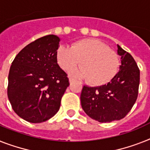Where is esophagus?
<instances>
[{
	"mask_svg": "<svg viewBox=\"0 0 150 150\" xmlns=\"http://www.w3.org/2000/svg\"><path fill=\"white\" fill-rule=\"evenodd\" d=\"M74 81H75V80H74L72 78H69V82H70V83H72Z\"/></svg>",
	"mask_w": 150,
	"mask_h": 150,
	"instance_id": "obj_1",
	"label": "esophagus"
}]
</instances>
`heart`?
<instances>
[{
  "label": "heart",
  "mask_w": 150,
  "mask_h": 150,
  "mask_svg": "<svg viewBox=\"0 0 150 150\" xmlns=\"http://www.w3.org/2000/svg\"><path fill=\"white\" fill-rule=\"evenodd\" d=\"M59 66L68 71L81 62V69L73 70L71 74L87 79L94 86L109 83L119 69V55L105 44L96 39H84L72 44L71 47L62 45L57 52Z\"/></svg>",
  "instance_id": "1"
}]
</instances>
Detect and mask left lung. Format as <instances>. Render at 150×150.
Masks as SVG:
<instances>
[{
    "instance_id": "8db88e82",
    "label": "left lung",
    "mask_w": 150,
    "mask_h": 150,
    "mask_svg": "<svg viewBox=\"0 0 150 150\" xmlns=\"http://www.w3.org/2000/svg\"><path fill=\"white\" fill-rule=\"evenodd\" d=\"M121 65L114 79L98 87L84 86L81 104L90 118L99 122L123 119L137 99L140 72L132 56L117 45Z\"/></svg>"
}]
</instances>
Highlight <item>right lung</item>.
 <instances>
[{
    "label": "right lung",
    "instance_id": "1",
    "mask_svg": "<svg viewBox=\"0 0 150 150\" xmlns=\"http://www.w3.org/2000/svg\"><path fill=\"white\" fill-rule=\"evenodd\" d=\"M59 41L54 35L35 40L16 55L10 68L8 99L16 114L31 123L53 117L69 86L57 61Z\"/></svg>",
    "mask_w": 150,
    "mask_h": 150
}]
</instances>
